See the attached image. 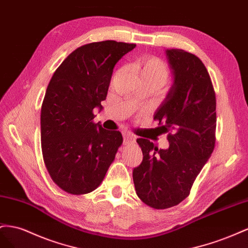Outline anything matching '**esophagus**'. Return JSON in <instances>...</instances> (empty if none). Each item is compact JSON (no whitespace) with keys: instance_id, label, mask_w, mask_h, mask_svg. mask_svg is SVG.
<instances>
[{"instance_id":"1","label":"esophagus","mask_w":248,"mask_h":248,"mask_svg":"<svg viewBox=\"0 0 248 248\" xmlns=\"http://www.w3.org/2000/svg\"><path fill=\"white\" fill-rule=\"evenodd\" d=\"M123 136H124V143H129V142H132V141H135L136 137L135 135H133L132 133L130 132H124L123 133Z\"/></svg>"}]
</instances>
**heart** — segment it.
Segmentation results:
<instances>
[{
  "label": "heart",
  "instance_id": "1",
  "mask_svg": "<svg viewBox=\"0 0 248 248\" xmlns=\"http://www.w3.org/2000/svg\"><path fill=\"white\" fill-rule=\"evenodd\" d=\"M135 66L140 73L141 78H147L159 83L161 86L166 83L169 77V69L165 63L155 57H148L137 61Z\"/></svg>",
  "mask_w": 248,
  "mask_h": 248
}]
</instances>
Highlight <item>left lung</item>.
<instances>
[{
  "mask_svg": "<svg viewBox=\"0 0 248 248\" xmlns=\"http://www.w3.org/2000/svg\"><path fill=\"white\" fill-rule=\"evenodd\" d=\"M166 56L173 84L154 119L168 133L169 147L161 150L138 138L143 160L133 170L138 197L158 210L176 206L189 195L216 140V96L206 66L184 49H167Z\"/></svg>",
  "mask_w": 248,
  "mask_h": 248,
  "instance_id": "obj_1",
  "label": "left lung"
}]
</instances>
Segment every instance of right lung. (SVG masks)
I'll return each mask as SVG.
<instances>
[{
	"mask_svg": "<svg viewBox=\"0 0 248 248\" xmlns=\"http://www.w3.org/2000/svg\"><path fill=\"white\" fill-rule=\"evenodd\" d=\"M136 46L114 40L82 46L56 69L41 106V150L53 182L67 193L81 195L103 182L118 147L119 131L94 124L103 109L113 68Z\"/></svg>",
	"mask_w": 248,
	"mask_h": 248,
	"instance_id": "obj_1",
	"label": "right lung"
}]
</instances>
